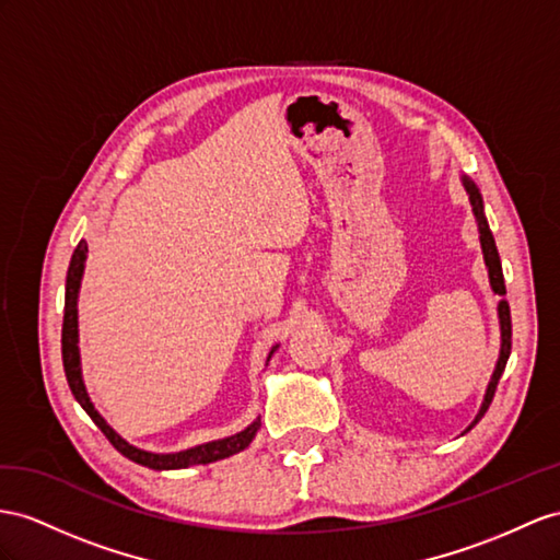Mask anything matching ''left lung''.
Wrapping results in <instances>:
<instances>
[{
    "instance_id": "1",
    "label": "left lung",
    "mask_w": 560,
    "mask_h": 560,
    "mask_svg": "<svg viewBox=\"0 0 560 560\" xmlns=\"http://www.w3.org/2000/svg\"><path fill=\"white\" fill-rule=\"evenodd\" d=\"M462 184H464V189H466V194H468L472 214H476V224H478V234H480V248H482V260H485V267H487V277H490L492 293L499 295L497 317H499V331H501L499 360H497V364H494L490 383H487V388H485V397H482V405H480V409H478V413H476V419H472L470 425L464 430V433H468V430L485 417L487 407L492 405L497 383H499L501 374H504V366H506V362H509V354H511V310H509V303H506V298H504V295H506L504 271H501V260H499L497 243H494V236H492V232H490V224H487V218H485V203H482L480 189L476 186V182H472V179L466 177V175H462Z\"/></svg>"
}]
</instances>
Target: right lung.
<instances>
[{
  "mask_svg": "<svg viewBox=\"0 0 560 560\" xmlns=\"http://www.w3.org/2000/svg\"><path fill=\"white\" fill-rule=\"evenodd\" d=\"M84 262H88V241H80L73 257H70V267H68V277H66V307H63V331H61L63 369H66V378H68L70 390H73L80 407L90 413V419L98 428H102V433L110 440L113 447H116L122 456L130 458V462L153 468V470H177V468H189V466H198V464H212V462H220V458H226V456L246 450L253 442L257 430H260V417H257L250 425H246L243 430H238V433L229 435V438L210 440L203 444H196V447H189V450L165 452V454L135 447V444L127 442L122 435H118L116 430L108 425V421L92 405L88 385H84V378H82V362H80V346H78L80 342L78 295H80L82 275H84ZM277 348L279 346L269 350L267 362L271 360V354L277 352Z\"/></svg>",
  "mask_w": 560,
  "mask_h": 560,
  "instance_id": "obj_1",
  "label": "right lung"
}]
</instances>
